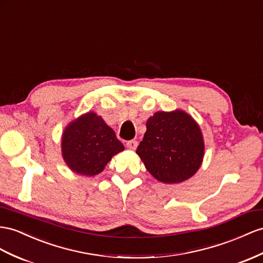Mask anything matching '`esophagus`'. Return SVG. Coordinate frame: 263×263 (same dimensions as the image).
<instances>
[{
  "label": "esophagus",
  "mask_w": 263,
  "mask_h": 263,
  "mask_svg": "<svg viewBox=\"0 0 263 263\" xmlns=\"http://www.w3.org/2000/svg\"><path fill=\"white\" fill-rule=\"evenodd\" d=\"M137 146H138V142L136 140H131V141H127V142H126V147L129 150L134 151L137 149Z\"/></svg>",
  "instance_id": "esophagus-1"
}]
</instances>
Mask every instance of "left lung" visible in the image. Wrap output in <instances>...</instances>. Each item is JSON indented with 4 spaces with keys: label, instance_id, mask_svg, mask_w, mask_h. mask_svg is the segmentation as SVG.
<instances>
[{
    "label": "left lung",
    "instance_id": "left-lung-1",
    "mask_svg": "<svg viewBox=\"0 0 263 263\" xmlns=\"http://www.w3.org/2000/svg\"><path fill=\"white\" fill-rule=\"evenodd\" d=\"M137 154L160 182L181 183L200 169L204 157L203 136L185 111H158L146 121Z\"/></svg>",
    "mask_w": 263,
    "mask_h": 263
}]
</instances>
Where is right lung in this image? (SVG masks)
Instances as JSON below:
<instances>
[{
  "label": "right lung",
  "mask_w": 263,
  "mask_h": 263,
  "mask_svg": "<svg viewBox=\"0 0 263 263\" xmlns=\"http://www.w3.org/2000/svg\"><path fill=\"white\" fill-rule=\"evenodd\" d=\"M65 164L81 176L101 173L112 157L124 150L102 117L89 111L66 125L61 141Z\"/></svg>",
  "instance_id": "1"
}]
</instances>
